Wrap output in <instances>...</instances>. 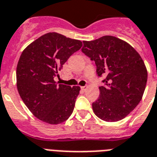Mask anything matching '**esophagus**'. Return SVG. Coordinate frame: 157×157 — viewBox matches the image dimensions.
<instances>
[{"label": "esophagus", "mask_w": 157, "mask_h": 157, "mask_svg": "<svg viewBox=\"0 0 157 157\" xmlns=\"http://www.w3.org/2000/svg\"><path fill=\"white\" fill-rule=\"evenodd\" d=\"M87 86H86V85H85V86H82V87H81V89H82V91H85V90L87 89Z\"/></svg>", "instance_id": "esophagus-1"}]
</instances>
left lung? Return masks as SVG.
<instances>
[{
	"label": "left lung",
	"instance_id": "obj_1",
	"mask_svg": "<svg viewBox=\"0 0 157 157\" xmlns=\"http://www.w3.org/2000/svg\"><path fill=\"white\" fill-rule=\"evenodd\" d=\"M82 43V52L95 62L98 78H103L93 111L107 122L123 120L143 98L147 81L143 59L130 45L112 36Z\"/></svg>",
	"mask_w": 157,
	"mask_h": 157
}]
</instances>
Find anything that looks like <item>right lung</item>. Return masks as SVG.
Segmentation results:
<instances>
[{
    "mask_svg": "<svg viewBox=\"0 0 157 157\" xmlns=\"http://www.w3.org/2000/svg\"><path fill=\"white\" fill-rule=\"evenodd\" d=\"M82 42L56 33L44 34L24 49L16 70L20 98L33 115L50 124L69 119L80 87L58 84L54 78Z\"/></svg>",
    "mask_w": 157,
    "mask_h": 157,
    "instance_id": "1",
    "label": "right lung"
}]
</instances>
